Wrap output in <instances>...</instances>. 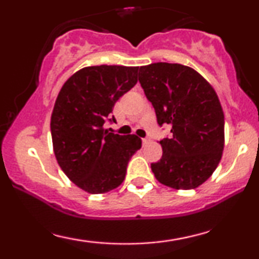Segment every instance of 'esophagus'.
I'll return each instance as SVG.
<instances>
[{"label": "esophagus", "instance_id": "obj_1", "mask_svg": "<svg viewBox=\"0 0 259 259\" xmlns=\"http://www.w3.org/2000/svg\"><path fill=\"white\" fill-rule=\"evenodd\" d=\"M148 141H150V139H147V138L142 139V144H144V145H146V144H148Z\"/></svg>", "mask_w": 259, "mask_h": 259}]
</instances>
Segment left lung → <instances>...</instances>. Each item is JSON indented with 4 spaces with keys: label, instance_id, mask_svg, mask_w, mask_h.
<instances>
[{
    "label": "left lung",
    "instance_id": "left-lung-1",
    "mask_svg": "<svg viewBox=\"0 0 259 259\" xmlns=\"http://www.w3.org/2000/svg\"><path fill=\"white\" fill-rule=\"evenodd\" d=\"M139 81L158 124L170 125L173 134L159 141L163 154L151 164L154 177L171 189H196L224 150V113L214 89L192 68L164 62L140 67Z\"/></svg>",
    "mask_w": 259,
    "mask_h": 259
}]
</instances>
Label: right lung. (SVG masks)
<instances>
[{
  "label": "right lung",
  "mask_w": 259,
  "mask_h": 259,
  "mask_svg": "<svg viewBox=\"0 0 259 259\" xmlns=\"http://www.w3.org/2000/svg\"><path fill=\"white\" fill-rule=\"evenodd\" d=\"M138 70L105 64L82 68L64 82L56 100L51 115L56 159L69 180L89 194L119 186L130 158L141 148L136 135L105 129L115 102L138 82Z\"/></svg>",
  "instance_id": "right-lung-1"
}]
</instances>
